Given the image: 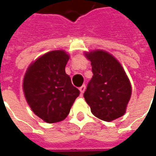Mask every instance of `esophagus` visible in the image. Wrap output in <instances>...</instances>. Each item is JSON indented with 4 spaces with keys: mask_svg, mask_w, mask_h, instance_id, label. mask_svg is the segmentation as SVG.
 <instances>
[{
    "mask_svg": "<svg viewBox=\"0 0 156 156\" xmlns=\"http://www.w3.org/2000/svg\"><path fill=\"white\" fill-rule=\"evenodd\" d=\"M85 88H86V87H85V85H82L80 88H79V90H80V92H81V94L82 95L83 94V93H84V91H85Z\"/></svg>",
    "mask_w": 156,
    "mask_h": 156,
    "instance_id": "34e87169",
    "label": "esophagus"
}]
</instances>
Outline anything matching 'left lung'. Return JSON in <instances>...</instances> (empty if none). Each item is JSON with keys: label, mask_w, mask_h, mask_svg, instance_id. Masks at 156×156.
<instances>
[{"label": "left lung", "mask_w": 156, "mask_h": 156, "mask_svg": "<svg viewBox=\"0 0 156 156\" xmlns=\"http://www.w3.org/2000/svg\"><path fill=\"white\" fill-rule=\"evenodd\" d=\"M85 55L91 62L94 74L84 93L92 114L106 122L122 116L132 93L122 66L104 50L87 52Z\"/></svg>", "instance_id": "obj_1"}]
</instances>
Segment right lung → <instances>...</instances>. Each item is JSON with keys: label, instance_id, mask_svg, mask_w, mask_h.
Returning a JSON list of instances; mask_svg holds the SVG:
<instances>
[{"label": "right lung", "instance_id": "obj_1", "mask_svg": "<svg viewBox=\"0 0 156 156\" xmlns=\"http://www.w3.org/2000/svg\"><path fill=\"white\" fill-rule=\"evenodd\" d=\"M69 55L63 50L48 52L27 68L23 91L34 113L48 123L63 121L80 91L65 72Z\"/></svg>", "mask_w": 156, "mask_h": 156}]
</instances>
